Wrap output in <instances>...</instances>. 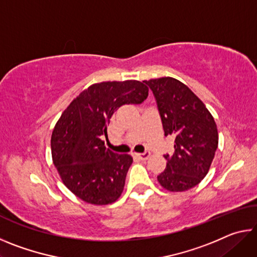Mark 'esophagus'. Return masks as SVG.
Here are the masks:
<instances>
[{"instance_id":"34e87169","label":"esophagus","mask_w":257,"mask_h":257,"mask_svg":"<svg viewBox=\"0 0 257 257\" xmlns=\"http://www.w3.org/2000/svg\"><path fill=\"white\" fill-rule=\"evenodd\" d=\"M150 155H151L150 152H144V153H138V154H136L137 158H139L141 160H147V159L150 158Z\"/></svg>"}]
</instances>
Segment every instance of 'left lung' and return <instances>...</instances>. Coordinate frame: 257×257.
I'll list each match as a JSON object with an SVG mask.
<instances>
[{"instance_id":"obj_1","label":"left lung","mask_w":257,"mask_h":257,"mask_svg":"<svg viewBox=\"0 0 257 257\" xmlns=\"http://www.w3.org/2000/svg\"><path fill=\"white\" fill-rule=\"evenodd\" d=\"M144 82L153 92L164 135L175 136V153L164 155L167 168L158 180L167 190H188L210 170L219 143L215 121L201 99L181 81L163 77Z\"/></svg>"}]
</instances>
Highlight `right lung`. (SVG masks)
Listing matches in <instances>:
<instances>
[{"instance_id":"1","label":"right lung","mask_w":257,"mask_h":257,"mask_svg":"<svg viewBox=\"0 0 257 257\" xmlns=\"http://www.w3.org/2000/svg\"><path fill=\"white\" fill-rule=\"evenodd\" d=\"M149 96L144 81H103L89 86L61 114L51 137L52 159L67 188L94 205L115 202L133 163L128 154L104 146L111 116L123 104Z\"/></svg>"}]
</instances>
